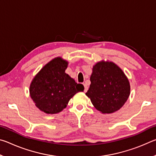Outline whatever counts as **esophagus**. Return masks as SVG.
<instances>
[{
    "instance_id": "1",
    "label": "esophagus",
    "mask_w": 156,
    "mask_h": 156,
    "mask_svg": "<svg viewBox=\"0 0 156 156\" xmlns=\"http://www.w3.org/2000/svg\"><path fill=\"white\" fill-rule=\"evenodd\" d=\"M83 85H84V92H87V91L88 90V87H87V85L86 84H83Z\"/></svg>"
}]
</instances>
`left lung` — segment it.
<instances>
[{
  "label": "left lung",
  "mask_w": 156,
  "mask_h": 156,
  "mask_svg": "<svg viewBox=\"0 0 156 156\" xmlns=\"http://www.w3.org/2000/svg\"><path fill=\"white\" fill-rule=\"evenodd\" d=\"M91 84L86 95L102 113L119 110L130 94V84L122 70L112 62L104 60L93 67Z\"/></svg>",
  "instance_id": "left-lung-1"
}]
</instances>
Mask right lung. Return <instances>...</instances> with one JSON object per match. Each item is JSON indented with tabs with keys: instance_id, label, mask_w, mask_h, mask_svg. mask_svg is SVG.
<instances>
[{
	"instance_id": "add662e5",
	"label": "right lung",
	"mask_w": 156,
	"mask_h": 156,
	"mask_svg": "<svg viewBox=\"0 0 156 156\" xmlns=\"http://www.w3.org/2000/svg\"><path fill=\"white\" fill-rule=\"evenodd\" d=\"M68 62L55 58L41 69L31 81L30 94L36 106L47 114L59 113L84 86L65 73Z\"/></svg>"
}]
</instances>
